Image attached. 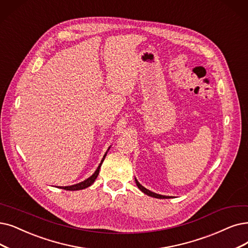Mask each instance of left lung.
I'll use <instances>...</instances> for the list:
<instances>
[{"label":"left lung","instance_id":"obj_1","mask_svg":"<svg viewBox=\"0 0 248 248\" xmlns=\"http://www.w3.org/2000/svg\"><path fill=\"white\" fill-rule=\"evenodd\" d=\"M135 182H136V185H137V187L140 188V189L143 192V193H145V194H147V195H150V196H153V197H155V199H170V196H166V195H161V194H156V193H155V192H152L151 190H148V189H146L145 187H143L140 182H138L136 179H135Z\"/></svg>","mask_w":248,"mask_h":248}]
</instances>
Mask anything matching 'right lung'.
<instances>
[{"instance_id":"add662e5","label":"right lung","mask_w":248,"mask_h":248,"mask_svg":"<svg viewBox=\"0 0 248 248\" xmlns=\"http://www.w3.org/2000/svg\"><path fill=\"white\" fill-rule=\"evenodd\" d=\"M107 153H108V152H107ZM107 153L105 154V155H104V157H103V160H102L101 164L98 165V167H97V169L95 170V172H94L90 178H87L86 180H84V181H82V182H80V183H77V184H74V185H71V186H65V187L59 186V187L62 188V189H65V190L74 191V190H81V189H84V188H86V187H88V186H91V185L95 181V179L97 178L98 173H100L101 166H102V164H103V162H104V160H105V157H106V155H107Z\"/></svg>"}]
</instances>
